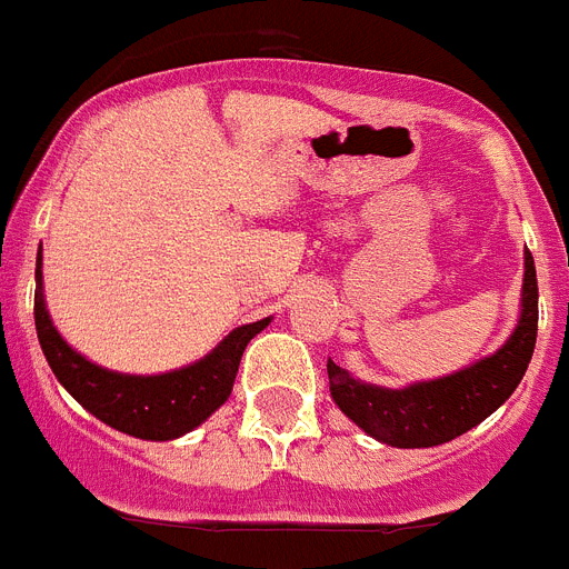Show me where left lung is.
Returning <instances> with one entry per match:
<instances>
[{
    "label": "left lung",
    "instance_id": "1",
    "mask_svg": "<svg viewBox=\"0 0 569 569\" xmlns=\"http://www.w3.org/2000/svg\"><path fill=\"white\" fill-rule=\"evenodd\" d=\"M538 335V283L532 254H523L521 320L510 340L476 367L461 369L447 378L412 383L407 389H383L360 383L340 369L332 358L329 389L343 415H349L367 435L389 447H438L467 429L478 427L496 412L521 383L527 363L536 349Z\"/></svg>",
    "mask_w": 569,
    "mask_h": 569
}]
</instances>
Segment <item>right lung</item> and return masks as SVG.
Instances as JSON below:
<instances>
[{
  "label": "right lung",
  "instance_id": "obj_1",
  "mask_svg": "<svg viewBox=\"0 0 569 569\" xmlns=\"http://www.w3.org/2000/svg\"><path fill=\"white\" fill-rule=\"evenodd\" d=\"M42 251L37 260V295H33V320L37 338L53 375L93 418L146 441H171L200 427L217 407H223L234 387V375L243 349L257 332H263L269 318L240 326L214 352L197 360L194 367L166 375H120L108 372L73 352L59 338L42 300Z\"/></svg>",
  "mask_w": 569,
  "mask_h": 569
}]
</instances>
